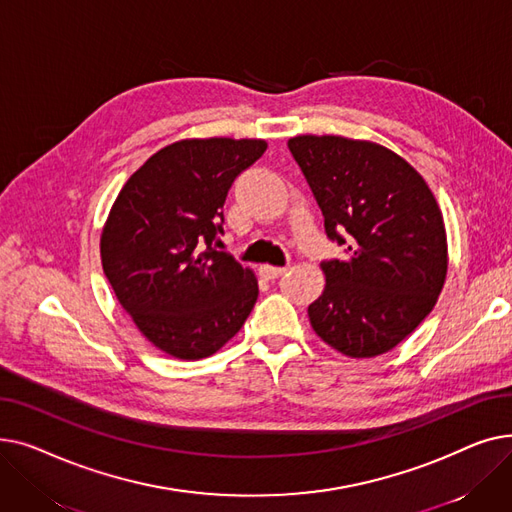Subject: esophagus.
<instances>
[{"label":"esophagus","mask_w":512,"mask_h":512,"mask_svg":"<svg viewBox=\"0 0 512 512\" xmlns=\"http://www.w3.org/2000/svg\"><path fill=\"white\" fill-rule=\"evenodd\" d=\"M259 272H261V276H263V278H267V280H276V278H280V276L286 272V267L261 265V267H259Z\"/></svg>","instance_id":"esophagus-1"}]
</instances>
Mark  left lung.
<instances>
[{"mask_svg":"<svg viewBox=\"0 0 512 512\" xmlns=\"http://www.w3.org/2000/svg\"><path fill=\"white\" fill-rule=\"evenodd\" d=\"M288 149L344 259L321 261L326 288L309 305L315 334L346 357L382 355L434 309L446 278V232L425 180L369 141L294 137Z\"/></svg>","mask_w":512,"mask_h":512,"instance_id":"left-lung-1","label":"left lung"}]
</instances>
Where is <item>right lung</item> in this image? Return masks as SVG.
<instances>
[{"label": "right lung", "instance_id": "add662e5", "mask_svg": "<svg viewBox=\"0 0 512 512\" xmlns=\"http://www.w3.org/2000/svg\"><path fill=\"white\" fill-rule=\"evenodd\" d=\"M265 149L253 139L180 141L122 186L101 234L103 272L159 351L184 361L209 357L253 311V272L215 251L213 240L224 234L230 186Z\"/></svg>", "mask_w": 512, "mask_h": 512}]
</instances>
